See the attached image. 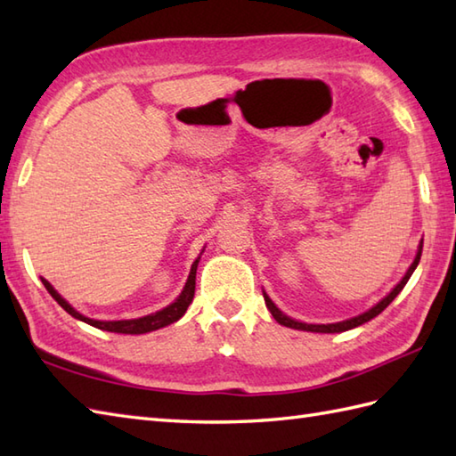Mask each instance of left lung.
I'll return each mask as SVG.
<instances>
[{
	"instance_id": "1",
	"label": "left lung",
	"mask_w": 456,
	"mask_h": 456,
	"mask_svg": "<svg viewBox=\"0 0 456 456\" xmlns=\"http://www.w3.org/2000/svg\"><path fill=\"white\" fill-rule=\"evenodd\" d=\"M421 248H423V243L419 245V253H418V256H415V260H413V265L410 266V270L408 273H405V276L402 278V282L395 286L392 292L386 296L382 302H378L372 309H368V312H364L362 315H356V317H353V319H346V322H341V323H329V325H307V323H299V322H294V319H289V317H286L282 312H280V309L273 304V299H270L266 294H265V302H266V307L270 309V314H273V317L276 319V322L280 323V325H284V327H292V329H302V331H314V333H341V331H348V329H353V327H358V325H362V323H366V322H370L372 317H376L378 314H382L386 307H388L392 302H394V297L398 296L402 289H403V286L408 284V280H410V276L413 274V270H415V266L419 265V258H421Z\"/></svg>"
}]
</instances>
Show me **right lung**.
<instances>
[{
  "label": "right lung",
  "instance_id": "add662e5",
  "mask_svg": "<svg viewBox=\"0 0 456 456\" xmlns=\"http://www.w3.org/2000/svg\"><path fill=\"white\" fill-rule=\"evenodd\" d=\"M196 270H198V260L196 263L191 265V270H190V276H188V282L186 286H183L182 294L178 296V299L174 304H170L168 307L160 309V312L152 314V315H147V317H139V319H125V322H95V319H90V317H84L82 314L76 312V309L64 302V299L58 296L56 289L46 282V280L43 278V284L45 288L48 289V294H51L58 305H61L64 312L70 314L72 317L80 319V322L88 323L92 327H98V329H103V331H111V333H125V335H141V333H149V331H157V329L160 327H167L174 322H178V319L186 314L188 305L191 304L193 299V292H196Z\"/></svg>",
  "mask_w": 456,
  "mask_h": 456
}]
</instances>
